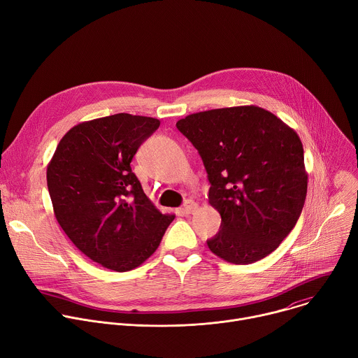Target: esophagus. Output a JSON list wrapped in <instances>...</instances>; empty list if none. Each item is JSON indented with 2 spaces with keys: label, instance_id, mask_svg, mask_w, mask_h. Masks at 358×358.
<instances>
[{
  "label": "esophagus",
  "instance_id": "34e87169",
  "mask_svg": "<svg viewBox=\"0 0 358 358\" xmlns=\"http://www.w3.org/2000/svg\"><path fill=\"white\" fill-rule=\"evenodd\" d=\"M196 208H198V206H196V203H195L194 201H191V199H187V201L184 202L182 213H184L185 215H189V214H192V213H194Z\"/></svg>",
  "mask_w": 358,
  "mask_h": 358
}]
</instances>
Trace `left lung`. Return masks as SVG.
<instances>
[{"label": "left lung", "instance_id": "1", "mask_svg": "<svg viewBox=\"0 0 358 358\" xmlns=\"http://www.w3.org/2000/svg\"><path fill=\"white\" fill-rule=\"evenodd\" d=\"M177 129L198 150L221 215L211 252L235 265L268 257L294 228L308 192L297 133L253 105L192 113Z\"/></svg>", "mask_w": 358, "mask_h": 358}]
</instances>
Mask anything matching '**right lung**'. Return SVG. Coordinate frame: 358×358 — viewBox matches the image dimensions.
<instances>
[{"instance_id":"obj_1","label":"right lung","mask_w":358,"mask_h":358,"mask_svg":"<svg viewBox=\"0 0 358 358\" xmlns=\"http://www.w3.org/2000/svg\"><path fill=\"white\" fill-rule=\"evenodd\" d=\"M159 119L117 113L82 122L59 141L46 170L54 214L89 259L127 272L159 248L173 222L144 194L130 163Z\"/></svg>"}]
</instances>
